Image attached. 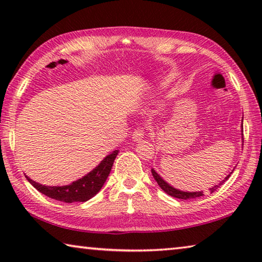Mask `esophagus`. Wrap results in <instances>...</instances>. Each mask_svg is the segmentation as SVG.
Masks as SVG:
<instances>
[{
	"instance_id": "obj_1",
	"label": "esophagus",
	"mask_w": 262,
	"mask_h": 262,
	"mask_svg": "<svg viewBox=\"0 0 262 262\" xmlns=\"http://www.w3.org/2000/svg\"><path fill=\"white\" fill-rule=\"evenodd\" d=\"M143 137H144L143 129H142V128H139V129H136L134 133H133L132 139H133V141L139 142V141H141V140H143Z\"/></svg>"
}]
</instances>
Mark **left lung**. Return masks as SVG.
Wrapping results in <instances>:
<instances>
[{
	"label": "left lung",
	"instance_id": "8db88e82",
	"mask_svg": "<svg viewBox=\"0 0 262 262\" xmlns=\"http://www.w3.org/2000/svg\"><path fill=\"white\" fill-rule=\"evenodd\" d=\"M242 133H243V120H242ZM243 135V134H242ZM242 140H244V137H242ZM244 142V141H243ZM233 172V170L230 172V174H228L225 178L221 181V183L219 185H215L212 186L211 188H209L210 193L215 192V190L220 187L221 185H223V183L225 180L229 179V177L231 176V173ZM151 173L154 176L155 180L157 181V184L159 185V187H161L164 192H165L166 194L171 195V196L173 198H177V199H183V200H188V199H195V198H200L203 195V192H186V190H180L178 188H174L173 186H171L168 183H166L165 180H164L161 176H159L156 171L154 170V168H151Z\"/></svg>",
	"mask_w": 262,
	"mask_h": 262
}]
</instances>
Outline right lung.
<instances>
[{"label": "right lung", "instance_id": "right-lung-1", "mask_svg": "<svg viewBox=\"0 0 262 262\" xmlns=\"http://www.w3.org/2000/svg\"><path fill=\"white\" fill-rule=\"evenodd\" d=\"M118 154L119 150H114V151L107 155L94 170L82 177L81 179L75 180L69 185L45 186L35 183L32 179H30L28 176L25 177L35 189H38L39 192L45 194L48 198L66 203L85 202L90 200L91 198H94L104 186Z\"/></svg>", "mask_w": 262, "mask_h": 262}]
</instances>
